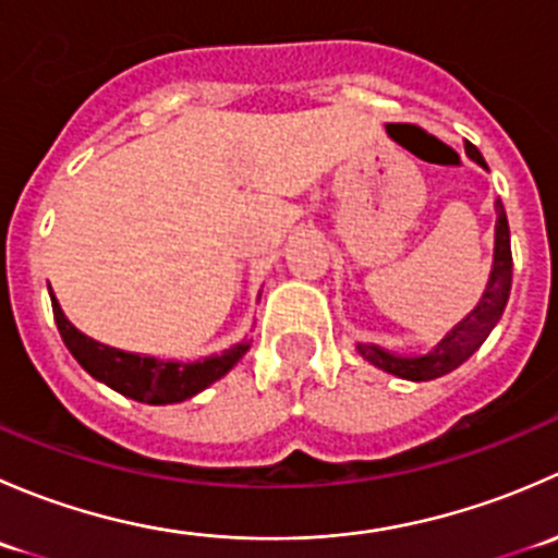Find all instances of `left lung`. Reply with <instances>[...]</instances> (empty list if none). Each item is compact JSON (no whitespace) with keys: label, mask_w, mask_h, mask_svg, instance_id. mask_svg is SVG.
<instances>
[{"label":"left lung","mask_w":558,"mask_h":558,"mask_svg":"<svg viewBox=\"0 0 558 558\" xmlns=\"http://www.w3.org/2000/svg\"><path fill=\"white\" fill-rule=\"evenodd\" d=\"M466 154H470V159H475L477 165L486 167L481 150L472 143H466ZM510 283H513L510 229L502 202L497 199V247H494V269L475 311L466 315L461 324H456L446 335V340H442L435 351L426 353V356H393V353L380 351V348L375 345H356L359 353H362L369 364L384 369V373H391L404 380H435L440 378V375H448L451 369L459 367V364H464L466 359L483 345V340L492 335L497 320L502 318L505 305H508Z\"/></svg>","instance_id":"8db88e82"}]
</instances>
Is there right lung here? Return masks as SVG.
<instances>
[{
	"label": "right lung",
	"mask_w": 558,
	"mask_h": 558,
	"mask_svg": "<svg viewBox=\"0 0 558 558\" xmlns=\"http://www.w3.org/2000/svg\"><path fill=\"white\" fill-rule=\"evenodd\" d=\"M50 302H53V318L56 326H59L61 340L70 348L72 356L81 362V367L86 369L88 375H94L97 380H102V384L116 388L118 393L137 399V402H183V399L194 397L202 388H207L210 384H216L218 378H223L247 351V342H240V345L223 351L221 356H207L194 364L161 362V359L118 351V348L102 345V342L81 335V331L64 318L56 296H50Z\"/></svg>",
	"instance_id": "obj_1"
}]
</instances>
